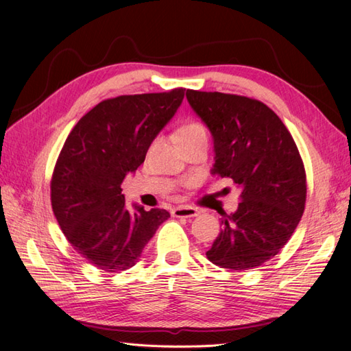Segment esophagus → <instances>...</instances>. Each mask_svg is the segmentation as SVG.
Segmentation results:
<instances>
[{"instance_id": "34e87169", "label": "esophagus", "mask_w": 351, "mask_h": 351, "mask_svg": "<svg viewBox=\"0 0 351 351\" xmlns=\"http://www.w3.org/2000/svg\"><path fill=\"white\" fill-rule=\"evenodd\" d=\"M199 211L193 206H176L171 210V215L178 219H189V217H196Z\"/></svg>"}]
</instances>
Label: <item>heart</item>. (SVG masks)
Instances as JSON below:
<instances>
[{
  "instance_id": "obj_1",
  "label": "heart",
  "mask_w": 351,
  "mask_h": 351,
  "mask_svg": "<svg viewBox=\"0 0 351 351\" xmlns=\"http://www.w3.org/2000/svg\"><path fill=\"white\" fill-rule=\"evenodd\" d=\"M178 143L193 141L199 138H208V132L205 125L199 121H187L184 122L176 131Z\"/></svg>"
}]
</instances>
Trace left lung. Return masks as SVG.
<instances>
[{"label":"left lung","mask_w":351,"mask_h":351,"mask_svg":"<svg viewBox=\"0 0 351 351\" xmlns=\"http://www.w3.org/2000/svg\"><path fill=\"white\" fill-rule=\"evenodd\" d=\"M214 137L213 173L240 189L238 210L221 219L206 258L230 270H250L278 255L306 204V171L287 126L264 102L247 96L187 90Z\"/></svg>","instance_id":"1"}]
</instances>
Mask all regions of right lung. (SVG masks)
<instances>
[{
	"instance_id": "1",
	"label": "right lung",
	"mask_w": 351,
	"mask_h": 351,
	"mask_svg": "<svg viewBox=\"0 0 351 351\" xmlns=\"http://www.w3.org/2000/svg\"><path fill=\"white\" fill-rule=\"evenodd\" d=\"M185 88L99 102L69 132L51 178V205L63 234L88 264L116 273L136 265L166 210L128 211L121 185L184 99Z\"/></svg>"
}]
</instances>
